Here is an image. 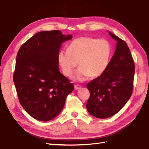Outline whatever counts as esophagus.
Returning a JSON list of instances; mask_svg holds the SVG:
<instances>
[{"label": "esophagus", "mask_w": 149, "mask_h": 149, "mask_svg": "<svg viewBox=\"0 0 149 149\" xmlns=\"http://www.w3.org/2000/svg\"><path fill=\"white\" fill-rule=\"evenodd\" d=\"M74 88L75 90H78V89H80L81 88V86L79 85V84H75L74 86Z\"/></svg>", "instance_id": "esophagus-1"}]
</instances>
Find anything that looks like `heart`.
I'll list each match as a JSON object with an SVG mask.
<instances>
[{"instance_id":"b5f03b06","label":"heart","mask_w":149,"mask_h":149,"mask_svg":"<svg viewBox=\"0 0 149 149\" xmlns=\"http://www.w3.org/2000/svg\"><path fill=\"white\" fill-rule=\"evenodd\" d=\"M111 46L107 40L81 37L71 41L68 49H61L58 61L63 74L70 76L79 60L80 66L72 79L82 82L102 74L109 64Z\"/></svg>"}]
</instances>
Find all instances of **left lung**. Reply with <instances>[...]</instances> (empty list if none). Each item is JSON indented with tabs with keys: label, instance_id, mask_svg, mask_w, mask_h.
<instances>
[{
	"label": "left lung",
	"instance_id": "1",
	"mask_svg": "<svg viewBox=\"0 0 149 149\" xmlns=\"http://www.w3.org/2000/svg\"><path fill=\"white\" fill-rule=\"evenodd\" d=\"M117 42L114 54L106 70L87 84L90 97L89 113L100 119L114 116L123 108L132 93L135 66L130 49L124 40L109 31Z\"/></svg>",
	"mask_w": 149,
	"mask_h": 149
}]
</instances>
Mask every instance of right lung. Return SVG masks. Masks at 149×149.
I'll use <instances>...</instances> for the list:
<instances>
[{"label": "right lung", "instance_id": "add662e5", "mask_svg": "<svg viewBox=\"0 0 149 149\" xmlns=\"http://www.w3.org/2000/svg\"><path fill=\"white\" fill-rule=\"evenodd\" d=\"M71 38L60 30L40 31L17 53L13 82L20 104L35 119L56 118L73 91V84L60 73L58 61L62 43Z\"/></svg>", "mask_w": 149, "mask_h": 149}]
</instances>
